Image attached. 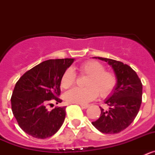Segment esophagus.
<instances>
[{"mask_svg":"<svg viewBox=\"0 0 155 155\" xmlns=\"http://www.w3.org/2000/svg\"><path fill=\"white\" fill-rule=\"evenodd\" d=\"M88 106H89L88 105H83V104H81V107L82 109H87V108H88Z\"/></svg>","mask_w":155,"mask_h":155,"instance_id":"obj_1","label":"esophagus"}]
</instances>
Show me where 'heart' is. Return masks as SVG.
I'll use <instances>...</instances> for the list:
<instances>
[{
    "label": "heart",
    "instance_id": "obj_1",
    "mask_svg": "<svg viewBox=\"0 0 155 155\" xmlns=\"http://www.w3.org/2000/svg\"><path fill=\"white\" fill-rule=\"evenodd\" d=\"M81 74L87 76L84 85L86 87H74L66 92L64 98L69 103L86 104L99 95L102 98L113 93L116 85V74L105 71V67L98 61H88L79 67ZM76 81V74L71 68L66 70L61 80V85L67 89L73 85Z\"/></svg>",
    "mask_w": 155,
    "mask_h": 155
}]
</instances>
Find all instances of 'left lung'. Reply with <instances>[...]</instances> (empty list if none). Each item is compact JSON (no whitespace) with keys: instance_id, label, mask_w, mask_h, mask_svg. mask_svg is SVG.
<instances>
[{"instance_id":"left-lung-1","label":"left lung","mask_w":155,"mask_h":155,"mask_svg":"<svg viewBox=\"0 0 155 155\" xmlns=\"http://www.w3.org/2000/svg\"><path fill=\"white\" fill-rule=\"evenodd\" d=\"M112 66L117 83L113 94L105 104L109 110L101 109V115L91 124L103 134H118L133 123L139 112L142 102V83L138 75L127 64L103 57H94Z\"/></svg>"}]
</instances>
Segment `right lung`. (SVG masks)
I'll use <instances>...</instances> for the list:
<instances>
[{
    "label": "right lung",
    "instance_id": "right-lung-1",
    "mask_svg": "<svg viewBox=\"0 0 155 155\" xmlns=\"http://www.w3.org/2000/svg\"><path fill=\"white\" fill-rule=\"evenodd\" d=\"M74 59L48 60L26 71L16 83L11 102L14 116L19 127L30 136L46 139L55 134L64 124L66 106L47 110L46 105L54 99L62 100L61 80L64 71Z\"/></svg>",
    "mask_w": 155,
    "mask_h": 155
}]
</instances>
